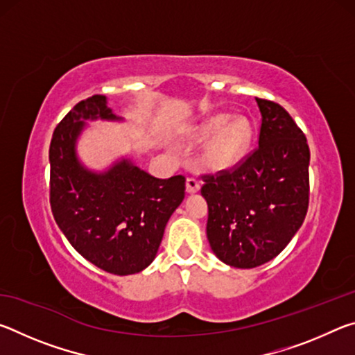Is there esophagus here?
Returning <instances> with one entry per match:
<instances>
[{"mask_svg":"<svg viewBox=\"0 0 355 355\" xmlns=\"http://www.w3.org/2000/svg\"><path fill=\"white\" fill-rule=\"evenodd\" d=\"M200 189V180L196 178V177H189L186 180V192L188 194H196V192H199Z\"/></svg>","mask_w":355,"mask_h":355,"instance_id":"esophagus-1","label":"esophagus"}]
</instances>
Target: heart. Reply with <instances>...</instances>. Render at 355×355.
Wrapping results in <instances>:
<instances>
[{
  "label": "heart",
  "mask_w": 355,
  "mask_h": 355,
  "mask_svg": "<svg viewBox=\"0 0 355 355\" xmlns=\"http://www.w3.org/2000/svg\"><path fill=\"white\" fill-rule=\"evenodd\" d=\"M254 141V125L248 117H233L232 114H214L202 122L189 142L205 144L202 164L211 172H225L241 163Z\"/></svg>",
  "instance_id": "obj_1"
}]
</instances>
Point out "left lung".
Instances as JSON below:
<instances>
[{
    "label": "left lung",
    "mask_w": 355,
    "mask_h": 355,
    "mask_svg": "<svg viewBox=\"0 0 355 355\" xmlns=\"http://www.w3.org/2000/svg\"><path fill=\"white\" fill-rule=\"evenodd\" d=\"M258 148L233 172L207 177V236L222 263L250 269L272 260L302 225L309 208L307 139L280 105L255 98Z\"/></svg>",
    "instance_id": "left-lung-1"
}]
</instances>
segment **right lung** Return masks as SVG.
<instances>
[{"label": "right lung", "mask_w": 355, "mask_h": 355, "mask_svg": "<svg viewBox=\"0 0 355 355\" xmlns=\"http://www.w3.org/2000/svg\"><path fill=\"white\" fill-rule=\"evenodd\" d=\"M125 122L105 95L83 100L50 144V202L78 254L116 275L141 272L158 254L167 220L184 199V177L156 178L125 155L101 171L83 163L78 141L87 122Z\"/></svg>", "instance_id": "right-lung-1"}]
</instances>
